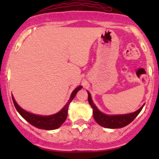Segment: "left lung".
Returning <instances> with one entry per match:
<instances>
[{
	"label": "left lung",
	"instance_id": "1",
	"mask_svg": "<svg viewBox=\"0 0 159 159\" xmlns=\"http://www.w3.org/2000/svg\"><path fill=\"white\" fill-rule=\"evenodd\" d=\"M89 94V102L93 109V117L96 122L101 126L107 129H120L130 124L136 117L138 116L140 111L143 108V106L141 107L139 110L133 113L126 114V115H108L102 113L98 109L91 99V94L88 91Z\"/></svg>",
	"mask_w": 159,
	"mask_h": 159
}]
</instances>
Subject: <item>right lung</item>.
<instances>
[{
  "instance_id": "1",
  "label": "right lung",
  "mask_w": 159,
  "mask_h": 159,
  "mask_svg": "<svg viewBox=\"0 0 159 159\" xmlns=\"http://www.w3.org/2000/svg\"><path fill=\"white\" fill-rule=\"evenodd\" d=\"M81 86L76 88L71 93L69 101L68 103L65 105V106L62 108L57 113L54 114L52 115H48V116H42V115H34V114L29 113L20 108L17 104L16 101L14 100V97L12 96V100L14 102V105L15 106L18 113L26 120L28 122H29L30 125H32L34 127L38 128L40 129H45V130H54L56 129H58L66 120L67 116H68V110L69 104L75 98V94H77L80 89H81Z\"/></svg>"
}]
</instances>
